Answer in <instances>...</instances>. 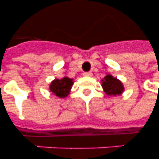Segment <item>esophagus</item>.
<instances>
[{"label": "esophagus", "instance_id": "obj_1", "mask_svg": "<svg viewBox=\"0 0 159 159\" xmlns=\"http://www.w3.org/2000/svg\"><path fill=\"white\" fill-rule=\"evenodd\" d=\"M83 75H84V76H86V77H92L93 73H92V72H84V73H83Z\"/></svg>", "mask_w": 159, "mask_h": 159}]
</instances>
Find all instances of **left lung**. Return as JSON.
Instances as JSON below:
<instances>
[{
	"mask_svg": "<svg viewBox=\"0 0 159 159\" xmlns=\"http://www.w3.org/2000/svg\"><path fill=\"white\" fill-rule=\"evenodd\" d=\"M102 87L105 93L111 97L121 95L125 91V87L120 80L114 77L111 74H107L102 80Z\"/></svg>",
	"mask_w": 159,
	"mask_h": 159,
	"instance_id": "left-lung-1",
	"label": "left lung"
}]
</instances>
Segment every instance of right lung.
Instances as JSON below:
<instances>
[{
  "label": "right lung",
  "instance_id": "add662e5",
  "mask_svg": "<svg viewBox=\"0 0 159 159\" xmlns=\"http://www.w3.org/2000/svg\"><path fill=\"white\" fill-rule=\"evenodd\" d=\"M73 85V79L67 77H63L61 79H54L49 85V91L52 95L59 97L65 98L70 94L71 89Z\"/></svg>",
  "mask_w": 159,
  "mask_h": 159
}]
</instances>
